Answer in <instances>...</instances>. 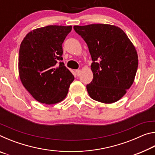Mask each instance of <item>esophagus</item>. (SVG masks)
Wrapping results in <instances>:
<instances>
[{"mask_svg":"<svg viewBox=\"0 0 155 155\" xmlns=\"http://www.w3.org/2000/svg\"><path fill=\"white\" fill-rule=\"evenodd\" d=\"M75 72H76V74H77V76H79L81 74V70H77L75 71Z\"/></svg>","mask_w":155,"mask_h":155,"instance_id":"obj_1","label":"esophagus"}]
</instances>
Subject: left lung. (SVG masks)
<instances>
[{
	"instance_id": "obj_1",
	"label": "left lung",
	"mask_w": 155,
	"mask_h": 155,
	"mask_svg": "<svg viewBox=\"0 0 155 155\" xmlns=\"http://www.w3.org/2000/svg\"><path fill=\"white\" fill-rule=\"evenodd\" d=\"M88 46L93 80L87 85L91 98L114 103L124 96L134 82L138 56L134 45L118 27L104 24L74 26Z\"/></svg>"
}]
</instances>
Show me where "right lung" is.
Masks as SVG:
<instances>
[{
  "instance_id": "right-lung-1",
  "label": "right lung",
  "mask_w": 155,
  "mask_h": 155,
  "mask_svg": "<svg viewBox=\"0 0 155 155\" xmlns=\"http://www.w3.org/2000/svg\"><path fill=\"white\" fill-rule=\"evenodd\" d=\"M71 30L72 26H46L31 31L21 42L18 57L20 81L41 103L62 101L74 79L64 62H58L63 60L62 44Z\"/></svg>"
}]
</instances>
